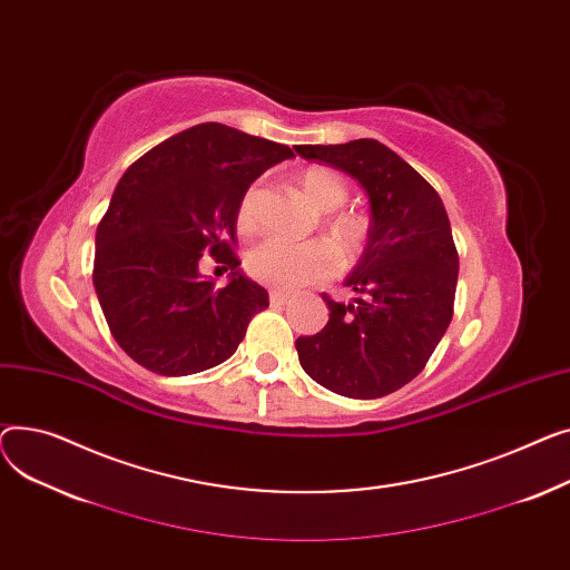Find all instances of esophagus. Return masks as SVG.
<instances>
[{
    "label": "esophagus",
    "instance_id": "obj_1",
    "mask_svg": "<svg viewBox=\"0 0 570 570\" xmlns=\"http://www.w3.org/2000/svg\"><path fill=\"white\" fill-rule=\"evenodd\" d=\"M269 301L274 306H285L287 301H289V294L287 292H281V289H272L269 292Z\"/></svg>",
    "mask_w": 570,
    "mask_h": 570
}]
</instances>
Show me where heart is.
Instances as JSON below:
<instances>
[{"label": "heart", "mask_w": 570, "mask_h": 570, "mask_svg": "<svg viewBox=\"0 0 570 570\" xmlns=\"http://www.w3.org/2000/svg\"><path fill=\"white\" fill-rule=\"evenodd\" d=\"M298 188L306 195L308 203L320 212H336L347 199L345 179L328 170V167H308L298 175ZM255 190H246L237 207V227L239 232H250L255 225L253 218ZM326 227L331 237L336 239L347 253L361 250L367 220L358 214H328ZM246 272L262 285H272L278 289H294L322 281L336 272V253L322 242L308 244H287L281 239H266L253 246L246 255Z\"/></svg>", "instance_id": "1"}]
</instances>
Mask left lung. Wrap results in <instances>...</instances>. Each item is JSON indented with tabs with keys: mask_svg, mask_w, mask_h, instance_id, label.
Returning <instances> with one entry per match:
<instances>
[{
	"mask_svg": "<svg viewBox=\"0 0 570 570\" xmlns=\"http://www.w3.org/2000/svg\"><path fill=\"white\" fill-rule=\"evenodd\" d=\"M354 177L371 199L365 250L345 281L358 296L328 306L326 326L296 338L301 367L324 389L373 400L412 382L453 317L458 250L442 197L386 145H296Z\"/></svg>",
	"mask_w": 570,
	"mask_h": 570,
	"instance_id": "obj_1",
	"label": "left lung"
}]
</instances>
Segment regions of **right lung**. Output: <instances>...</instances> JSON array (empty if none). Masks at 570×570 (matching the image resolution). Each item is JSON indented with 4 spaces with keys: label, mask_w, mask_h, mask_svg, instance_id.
I'll return each mask as SVG.
<instances>
[{
    "label": "right lung",
    "mask_w": 570,
    "mask_h": 570,
    "mask_svg": "<svg viewBox=\"0 0 570 570\" xmlns=\"http://www.w3.org/2000/svg\"><path fill=\"white\" fill-rule=\"evenodd\" d=\"M292 156L287 145L207 121L124 173L96 227L94 287L132 361L181 377L237 352L250 320L269 306L266 289L237 269V207L262 173ZM203 252L233 272L225 288L198 276Z\"/></svg>",
    "instance_id": "add662e5"
}]
</instances>
